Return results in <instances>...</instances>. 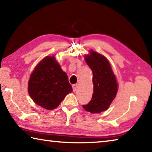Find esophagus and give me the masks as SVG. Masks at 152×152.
<instances>
[{
  "label": "esophagus",
  "mask_w": 152,
  "mask_h": 152,
  "mask_svg": "<svg viewBox=\"0 0 152 152\" xmlns=\"http://www.w3.org/2000/svg\"><path fill=\"white\" fill-rule=\"evenodd\" d=\"M72 88H73V91L75 92L76 91L77 88H78V84H73L72 85Z\"/></svg>",
  "instance_id": "esophagus-1"
}]
</instances>
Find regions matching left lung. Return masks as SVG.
Instances as JSON below:
<instances>
[{
    "mask_svg": "<svg viewBox=\"0 0 152 152\" xmlns=\"http://www.w3.org/2000/svg\"><path fill=\"white\" fill-rule=\"evenodd\" d=\"M84 59L92 71L94 92L91 101L82 107L91 113H100L109 109L116 96L118 91L116 77L104 56L91 50L90 55L84 56Z\"/></svg>",
    "mask_w": 152,
    "mask_h": 152,
    "instance_id": "left-lung-1",
    "label": "left lung"
}]
</instances>
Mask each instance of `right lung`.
Masks as SVG:
<instances>
[{"mask_svg":"<svg viewBox=\"0 0 152 152\" xmlns=\"http://www.w3.org/2000/svg\"><path fill=\"white\" fill-rule=\"evenodd\" d=\"M72 92L68 77L54 56H47L37 64L28 82V92L37 105L47 110L59 106Z\"/></svg>","mask_w":152,"mask_h":152,"instance_id":"right-lung-1","label":"right lung"}]
</instances>
